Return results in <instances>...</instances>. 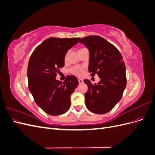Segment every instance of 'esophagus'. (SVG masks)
<instances>
[{
	"mask_svg": "<svg viewBox=\"0 0 155 155\" xmlns=\"http://www.w3.org/2000/svg\"><path fill=\"white\" fill-rule=\"evenodd\" d=\"M78 81H79V83H83V79H81V78H78Z\"/></svg>",
	"mask_w": 155,
	"mask_h": 155,
	"instance_id": "1",
	"label": "esophagus"
}]
</instances>
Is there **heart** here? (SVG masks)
<instances>
[{"mask_svg":"<svg viewBox=\"0 0 155 155\" xmlns=\"http://www.w3.org/2000/svg\"><path fill=\"white\" fill-rule=\"evenodd\" d=\"M83 49H84V48L79 49V50H83ZM67 54H67L66 55H65V59H66L67 57ZM70 72H71L72 74H74V75H76V76H82V75L83 74L84 69H83V67H72V68H70Z\"/></svg>","mask_w":155,"mask_h":155,"instance_id":"b5f03b06","label":"heart"}]
</instances>
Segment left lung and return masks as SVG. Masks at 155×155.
Returning a JSON list of instances; mask_svg holds the SVG:
<instances>
[{"label":"left lung","instance_id":"1","mask_svg":"<svg viewBox=\"0 0 155 155\" xmlns=\"http://www.w3.org/2000/svg\"><path fill=\"white\" fill-rule=\"evenodd\" d=\"M79 42L85 45L90 53L91 76L97 74L101 79L97 84L83 80L88 85L85 94L86 107L93 113L105 114L121 100L127 85L123 57L113 45L100 36H87Z\"/></svg>","mask_w":155,"mask_h":155}]
</instances>
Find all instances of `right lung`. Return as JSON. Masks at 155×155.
<instances>
[{"label":"right lung","mask_w":155,"mask_h":155,"mask_svg":"<svg viewBox=\"0 0 155 155\" xmlns=\"http://www.w3.org/2000/svg\"><path fill=\"white\" fill-rule=\"evenodd\" d=\"M80 38L50 37L33 51L28 66V88L34 101L46 114L58 116L70 107V96L79 85L76 77L69 75L62 83L55 77L64 65L67 51Z\"/></svg>","instance_id":"right-lung-1"}]
</instances>
